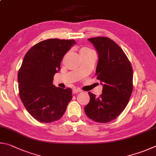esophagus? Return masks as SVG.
<instances>
[{
	"instance_id": "obj_1",
	"label": "esophagus",
	"mask_w": 156,
	"mask_h": 156,
	"mask_svg": "<svg viewBox=\"0 0 156 156\" xmlns=\"http://www.w3.org/2000/svg\"><path fill=\"white\" fill-rule=\"evenodd\" d=\"M81 92V90H80V89H73V94H76V93H79V92Z\"/></svg>"
}]
</instances>
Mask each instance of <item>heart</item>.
<instances>
[{
  "instance_id": "heart-1",
  "label": "heart",
  "mask_w": 156,
  "mask_h": 156,
  "mask_svg": "<svg viewBox=\"0 0 156 156\" xmlns=\"http://www.w3.org/2000/svg\"><path fill=\"white\" fill-rule=\"evenodd\" d=\"M92 51L91 50V49H90L88 48H81V50H80V55H81L89 53H90V52H92Z\"/></svg>"
}]
</instances>
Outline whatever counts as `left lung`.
<instances>
[{
	"mask_svg": "<svg viewBox=\"0 0 156 156\" xmlns=\"http://www.w3.org/2000/svg\"><path fill=\"white\" fill-rule=\"evenodd\" d=\"M99 55L96 75L103 85L99 97L88 92L86 115L97 122H108L117 118L126 108L133 91V69L122 49L106 37L89 38Z\"/></svg>",
	"mask_w": 156,
	"mask_h": 156,
	"instance_id": "8db88e82",
	"label": "left lung"
}]
</instances>
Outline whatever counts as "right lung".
Masks as SVG:
<instances>
[{
	"instance_id": "1",
	"label": "right lung",
	"mask_w": 156,
	"mask_h": 156,
	"mask_svg": "<svg viewBox=\"0 0 156 156\" xmlns=\"http://www.w3.org/2000/svg\"><path fill=\"white\" fill-rule=\"evenodd\" d=\"M75 44L74 40H46L32 46L24 57L18 74L19 95L26 110L38 121L59 120L72 99L71 88H57L53 80L63 57Z\"/></svg>"
}]
</instances>
